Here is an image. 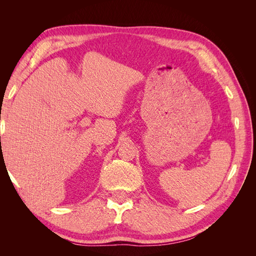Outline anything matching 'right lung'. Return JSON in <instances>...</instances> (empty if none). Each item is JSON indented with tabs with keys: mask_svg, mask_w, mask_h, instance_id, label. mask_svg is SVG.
I'll use <instances>...</instances> for the list:
<instances>
[{
	"mask_svg": "<svg viewBox=\"0 0 256 256\" xmlns=\"http://www.w3.org/2000/svg\"><path fill=\"white\" fill-rule=\"evenodd\" d=\"M0 138H1V136H0Z\"/></svg>",
	"mask_w": 256,
	"mask_h": 256,
	"instance_id": "add662e5",
	"label": "right lung"
}]
</instances>
